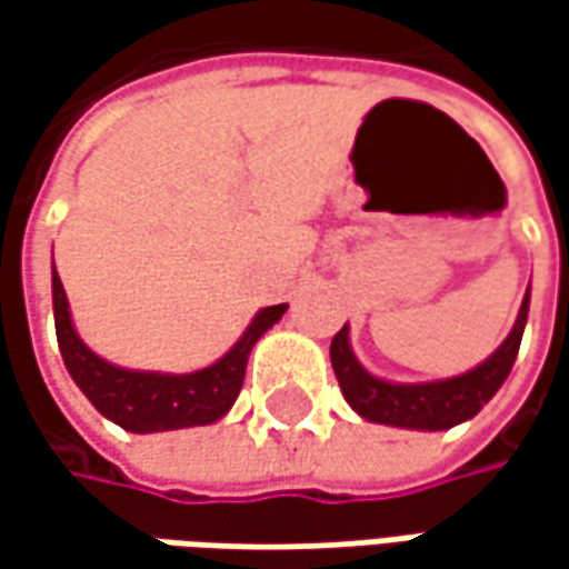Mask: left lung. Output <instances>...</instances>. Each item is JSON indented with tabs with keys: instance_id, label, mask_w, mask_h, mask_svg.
Here are the masks:
<instances>
[{
	"instance_id": "obj_1",
	"label": "left lung",
	"mask_w": 569,
	"mask_h": 569,
	"mask_svg": "<svg viewBox=\"0 0 569 569\" xmlns=\"http://www.w3.org/2000/svg\"><path fill=\"white\" fill-rule=\"evenodd\" d=\"M526 319H529V291L522 297L519 317L503 345L475 370L462 373V377H449V380L386 382L367 373L351 351L348 326L336 332L329 358H332V370H336L345 402L351 405L361 418L373 421V425L408 427V430H447V427L475 418L510 377Z\"/></svg>"
}]
</instances>
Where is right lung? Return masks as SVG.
<instances>
[{"label":"right lung","instance_id":"right-lung-1","mask_svg":"<svg viewBox=\"0 0 569 569\" xmlns=\"http://www.w3.org/2000/svg\"><path fill=\"white\" fill-rule=\"evenodd\" d=\"M288 303L259 310L240 341L230 348L221 361L196 373H144V370H122L117 363L98 358L84 341L78 339L69 300L53 266V317L56 339L66 370L76 386L88 396L103 418L132 433H158V430H180V427L211 425L224 418L230 405L237 402L247 361L256 341L266 329H272L284 317Z\"/></svg>","mask_w":569,"mask_h":569}]
</instances>
